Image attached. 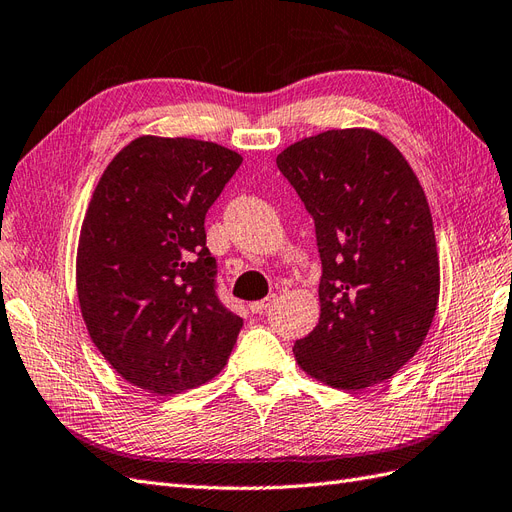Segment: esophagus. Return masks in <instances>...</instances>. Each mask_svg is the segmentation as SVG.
<instances>
[{
    "instance_id": "esophagus-1",
    "label": "esophagus",
    "mask_w": 512,
    "mask_h": 512,
    "mask_svg": "<svg viewBox=\"0 0 512 512\" xmlns=\"http://www.w3.org/2000/svg\"><path fill=\"white\" fill-rule=\"evenodd\" d=\"M273 303H275V295H269V297H265V299L250 303V310H252V314H262L269 306H273Z\"/></svg>"
}]
</instances>
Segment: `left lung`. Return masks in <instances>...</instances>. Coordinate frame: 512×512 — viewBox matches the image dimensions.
Wrapping results in <instances>:
<instances>
[{
  "label": "left lung",
  "instance_id": "8db88e82",
  "mask_svg": "<svg viewBox=\"0 0 512 512\" xmlns=\"http://www.w3.org/2000/svg\"><path fill=\"white\" fill-rule=\"evenodd\" d=\"M314 219L321 319L295 342L303 372L338 390L390 379L416 355L439 301V256L424 189L370 129H331L275 159Z\"/></svg>",
  "mask_w": 512,
  "mask_h": 512
}]
</instances>
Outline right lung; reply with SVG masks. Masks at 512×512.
<instances>
[{"label": "right lung", "instance_id": "right-lung-1", "mask_svg": "<svg viewBox=\"0 0 512 512\" xmlns=\"http://www.w3.org/2000/svg\"><path fill=\"white\" fill-rule=\"evenodd\" d=\"M243 157L189 137L142 135L107 165L81 224L77 297L122 379L178 394L213 379L243 319L215 293L204 217Z\"/></svg>", "mask_w": 512, "mask_h": 512}]
</instances>
